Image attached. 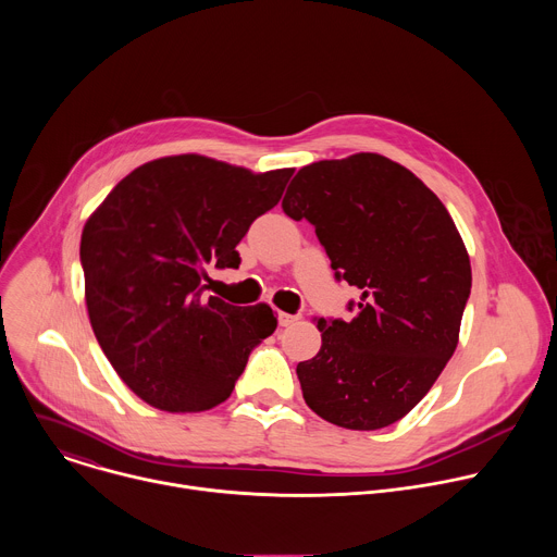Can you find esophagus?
Instances as JSON below:
<instances>
[{
	"label": "esophagus",
	"instance_id": "obj_1",
	"mask_svg": "<svg viewBox=\"0 0 557 557\" xmlns=\"http://www.w3.org/2000/svg\"><path fill=\"white\" fill-rule=\"evenodd\" d=\"M277 320H280V326H293L295 322H297V314H288V312H280L277 314Z\"/></svg>",
	"mask_w": 557,
	"mask_h": 557
}]
</instances>
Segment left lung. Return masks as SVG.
<instances>
[{
    "instance_id": "left-lung-1",
    "label": "left lung",
    "mask_w": 557,
    "mask_h": 557,
    "mask_svg": "<svg viewBox=\"0 0 557 557\" xmlns=\"http://www.w3.org/2000/svg\"><path fill=\"white\" fill-rule=\"evenodd\" d=\"M282 209L306 218L339 280L350 322L317 320L322 348L297 363L306 406L346 430H381L430 392L458 346L471 267L438 196L381 153L310 163Z\"/></svg>"
}]
</instances>
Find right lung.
Wrapping results in <instances>:
<instances>
[{"instance_id":"obj_1","label":"right lung","mask_w":557,"mask_h":557,"mask_svg":"<svg viewBox=\"0 0 557 557\" xmlns=\"http://www.w3.org/2000/svg\"><path fill=\"white\" fill-rule=\"evenodd\" d=\"M295 170L256 174L200 153L156 158L127 174L82 233L92 331L123 383L156 410L226 401L277 317L269 304L205 295L207 267L240 264L235 247L273 209Z\"/></svg>"}]
</instances>
